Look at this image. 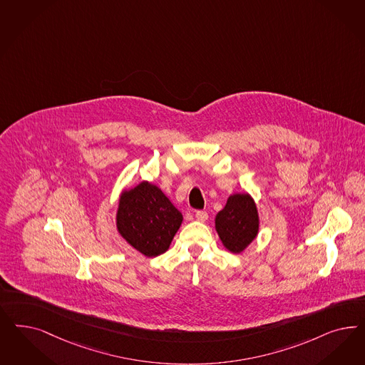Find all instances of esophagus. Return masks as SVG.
<instances>
[{
	"label": "esophagus",
	"mask_w": 365,
	"mask_h": 365,
	"mask_svg": "<svg viewBox=\"0 0 365 365\" xmlns=\"http://www.w3.org/2000/svg\"><path fill=\"white\" fill-rule=\"evenodd\" d=\"M196 219L199 222H205L208 219V213H207V211H197L196 212Z\"/></svg>",
	"instance_id": "1"
}]
</instances>
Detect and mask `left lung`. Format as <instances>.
<instances>
[{"label": "left lung", "mask_w": 365, "mask_h": 365, "mask_svg": "<svg viewBox=\"0 0 365 365\" xmlns=\"http://www.w3.org/2000/svg\"><path fill=\"white\" fill-rule=\"evenodd\" d=\"M215 223L225 248L239 254L258 234L257 205L247 193L232 195L228 197L223 210L216 215Z\"/></svg>", "instance_id": "8db88e82"}]
</instances>
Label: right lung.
<instances>
[{
	"instance_id": "obj_1",
	"label": "right lung",
	"mask_w": 365,
	"mask_h": 365,
	"mask_svg": "<svg viewBox=\"0 0 365 365\" xmlns=\"http://www.w3.org/2000/svg\"><path fill=\"white\" fill-rule=\"evenodd\" d=\"M181 222V212L148 181L128 190L119 200L118 231L145 257L164 254Z\"/></svg>"
}]
</instances>
